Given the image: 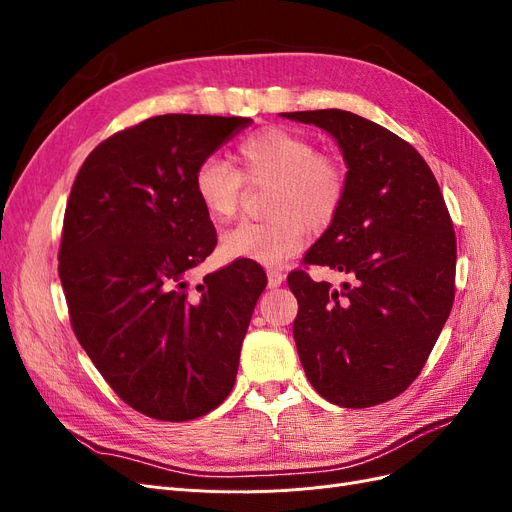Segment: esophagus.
I'll return each instance as SVG.
<instances>
[{
    "label": "esophagus",
    "instance_id": "obj_1",
    "mask_svg": "<svg viewBox=\"0 0 512 512\" xmlns=\"http://www.w3.org/2000/svg\"><path fill=\"white\" fill-rule=\"evenodd\" d=\"M267 277H269V288H277V286H282V282H284V271L282 269H277V267H269L267 269Z\"/></svg>",
    "mask_w": 512,
    "mask_h": 512
}]
</instances>
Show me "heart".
<instances>
[{
	"label": "heart",
	"mask_w": 512,
	"mask_h": 512,
	"mask_svg": "<svg viewBox=\"0 0 512 512\" xmlns=\"http://www.w3.org/2000/svg\"><path fill=\"white\" fill-rule=\"evenodd\" d=\"M239 173L209 156L194 170V196L211 220L235 218L241 185L271 183L265 222H241L222 237L228 258L277 265L297 254L307 241V226L327 228L342 211L346 170L333 153L316 151L307 136L286 128H265L237 145Z\"/></svg>",
	"instance_id": "obj_1"
}]
</instances>
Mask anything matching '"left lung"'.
<instances>
[{"instance_id":"1","label":"left lung","mask_w":512,"mask_h":512,"mask_svg":"<svg viewBox=\"0 0 512 512\" xmlns=\"http://www.w3.org/2000/svg\"><path fill=\"white\" fill-rule=\"evenodd\" d=\"M282 115L327 130L348 164L342 211L303 262L350 273L352 284L288 275L305 376L335 406L384 404L421 374L451 314L453 220L421 153L391 130L339 108Z\"/></svg>"}]
</instances>
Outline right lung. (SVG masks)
Here are the masks:
<instances>
[{
	"label": "right lung",
	"instance_id": "obj_1",
	"mask_svg": "<svg viewBox=\"0 0 512 512\" xmlns=\"http://www.w3.org/2000/svg\"><path fill=\"white\" fill-rule=\"evenodd\" d=\"M250 123L145 119L91 151L70 190L59 280L72 331L108 386L158 421H192L228 397L267 286L258 262L237 258L190 288L218 245L194 170Z\"/></svg>",
	"mask_w": 512,
	"mask_h": 512
}]
</instances>
